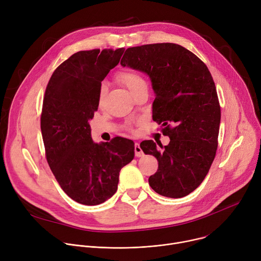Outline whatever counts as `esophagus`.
Returning a JSON list of instances; mask_svg holds the SVG:
<instances>
[{"label": "esophagus", "mask_w": 261, "mask_h": 261, "mask_svg": "<svg viewBox=\"0 0 261 261\" xmlns=\"http://www.w3.org/2000/svg\"><path fill=\"white\" fill-rule=\"evenodd\" d=\"M134 151H135V156H136V157H141V156H143V152H142L141 147H140V145H139L138 142H135V144H134Z\"/></svg>", "instance_id": "obj_1"}]
</instances>
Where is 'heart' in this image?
Segmentation results:
<instances>
[{"label":"heart","mask_w":261,"mask_h":261,"mask_svg":"<svg viewBox=\"0 0 261 261\" xmlns=\"http://www.w3.org/2000/svg\"><path fill=\"white\" fill-rule=\"evenodd\" d=\"M119 81L129 90V92L131 94L133 92H135L137 89H139L140 87L145 86V82L143 81V79L140 75H138L137 73L131 72V71H126V72L120 73ZM105 94H106V86L101 85V87L99 89V102H101L103 100Z\"/></svg>","instance_id":"obj_1"}]
</instances>
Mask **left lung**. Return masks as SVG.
I'll list each match as a JSON object with an SVG mask.
<instances>
[{"label":"left lung","instance_id":"left-lung-1","mask_svg":"<svg viewBox=\"0 0 261 261\" xmlns=\"http://www.w3.org/2000/svg\"><path fill=\"white\" fill-rule=\"evenodd\" d=\"M121 65L150 79L155 93L153 120L170 138L165 146L153 140L140 143L143 153L155 156L159 164L148 184L165 197L187 196L204 179L218 146L221 109L207 67L175 43L130 47Z\"/></svg>","mask_w":261,"mask_h":261}]
</instances>
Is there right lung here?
Masks as SVG:
<instances>
[{
	"instance_id": "obj_1",
	"label": "right lung",
	"mask_w": 261,
	"mask_h": 261,
	"mask_svg": "<svg viewBox=\"0 0 261 261\" xmlns=\"http://www.w3.org/2000/svg\"><path fill=\"white\" fill-rule=\"evenodd\" d=\"M125 48L84 50L62 63L43 99L41 133L48 165L73 200L97 205L118 190L121 169L134 158V142L116 137L92 139L90 121L99 105V89Z\"/></svg>"
}]
</instances>
